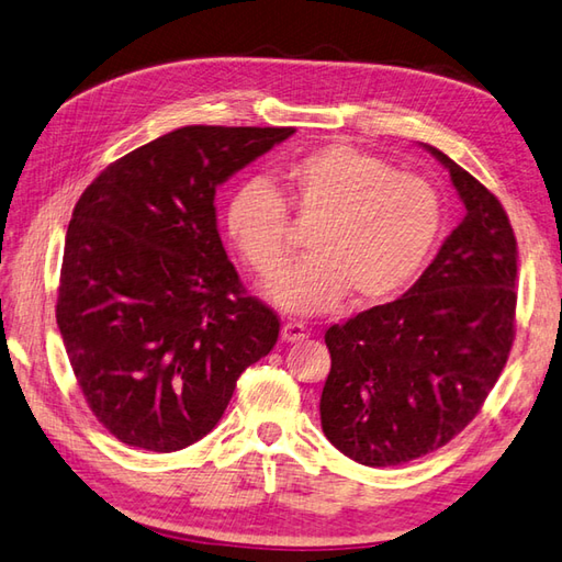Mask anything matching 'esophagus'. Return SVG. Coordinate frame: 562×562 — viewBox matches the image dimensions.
<instances>
[{"instance_id":"esophagus-1","label":"esophagus","mask_w":562,"mask_h":562,"mask_svg":"<svg viewBox=\"0 0 562 562\" xmlns=\"http://www.w3.org/2000/svg\"><path fill=\"white\" fill-rule=\"evenodd\" d=\"M282 340H288V344H300L306 336H310V328H306L302 322H288L282 326Z\"/></svg>"}]
</instances>
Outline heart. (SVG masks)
<instances>
[{
  "label": "heart",
  "mask_w": 562,
  "mask_h": 562,
  "mask_svg": "<svg viewBox=\"0 0 562 562\" xmlns=\"http://www.w3.org/2000/svg\"><path fill=\"white\" fill-rule=\"evenodd\" d=\"M282 192L250 180L228 196L224 228L240 260L272 280L291 255L286 206L312 225L307 259L268 288L292 314L334 310L350 292L360 304L382 302L409 282L431 252L441 228V202L414 172L358 148L331 143L290 160L278 172Z\"/></svg>",
  "instance_id": "b5f03b06"
}]
</instances>
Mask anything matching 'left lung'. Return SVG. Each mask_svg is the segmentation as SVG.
<instances>
[{"instance_id":"1","label":"left lung","mask_w":562,"mask_h":562,"mask_svg":"<svg viewBox=\"0 0 562 562\" xmlns=\"http://www.w3.org/2000/svg\"><path fill=\"white\" fill-rule=\"evenodd\" d=\"M465 216L400 300L326 331L322 428L360 465H404L475 419L507 366L516 238L497 196L434 146Z\"/></svg>"}]
</instances>
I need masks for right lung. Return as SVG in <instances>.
I'll return each instance as SVG.
<instances>
[{
  "label": "right lung",
  "instance_id": "add662e5",
  "mask_svg": "<svg viewBox=\"0 0 562 562\" xmlns=\"http://www.w3.org/2000/svg\"><path fill=\"white\" fill-rule=\"evenodd\" d=\"M294 128L184 126L99 175L65 236L55 318L97 422L172 453L222 419L268 356L278 314L246 296L216 228V187Z\"/></svg>",
  "mask_w": 562,
  "mask_h": 562
}]
</instances>
